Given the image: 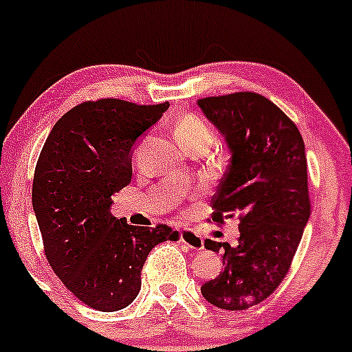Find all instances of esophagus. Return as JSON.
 I'll list each match as a JSON object with an SVG mask.
<instances>
[{
	"label": "esophagus",
	"mask_w": 352,
	"mask_h": 352,
	"mask_svg": "<svg viewBox=\"0 0 352 352\" xmlns=\"http://www.w3.org/2000/svg\"><path fill=\"white\" fill-rule=\"evenodd\" d=\"M179 241L183 244H186L190 249H195V251H201L205 248V242H203V237L198 234L197 230L193 229H184L181 230L179 234Z\"/></svg>",
	"instance_id": "esophagus-1"
}]
</instances>
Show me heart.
I'll use <instances>...</instances> for the list:
<instances>
[{
  "label": "heart",
  "mask_w": 352,
  "mask_h": 352,
  "mask_svg": "<svg viewBox=\"0 0 352 352\" xmlns=\"http://www.w3.org/2000/svg\"><path fill=\"white\" fill-rule=\"evenodd\" d=\"M175 137L181 146H191V144H205L210 146L212 142V130L197 115H183L177 118L175 125Z\"/></svg>",
  "instance_id": "heart-1"
}]
</instances>
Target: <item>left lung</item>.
Segmentation results:
<instances>
[{
  "label": "left lung",
  "mask_w": 352,
  "mask_h": 352,
  "mask_svg": "<svg viewBox=\"0 0 352 352\" xmlns=\"http://www.w3.org/2000/svg\"><path fill=\"white\" fill-rule=\"evenodd\" d=\"M198 107L230 152L212 220L241 219L239 244L226 245V267L201 295L219 309L245 310L283 281L309 222L305 144L295 123L257 93L203 98ZM205 248L219 252L220 244L206 239Z\"/></svg>",
  "instance_id": "1"
}]
</instances>
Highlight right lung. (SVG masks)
Returning a JSON list of instances; mask_svg holds the SVG:
<instances>
[{
	"mask_svg": "<svg viewBox=\"0 0 352 352\" xmlns=\"http://www.w3.org/2000/svg\"><path fill=\"white\" fill-rule=\"evenodd\" d=\"M168 108V101H86L57 120L42 147L32 205L47 261L95 310L129 307L152 248L177 239L168 226H129L110 212L111 195L132 179L133 146Z\"/></svg>",
	"mask_w": 352,
	"mask_h": 352,
	"instance_id": "add662e5",
	"label": "right lung"
}]
</instances>
